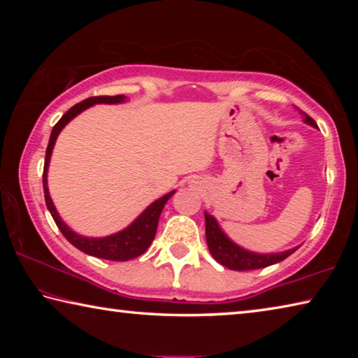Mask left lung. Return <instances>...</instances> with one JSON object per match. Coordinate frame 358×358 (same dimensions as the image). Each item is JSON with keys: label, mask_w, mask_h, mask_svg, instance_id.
Instances as JSON below:
<instances>
[{"label": "left lung", "mask_w": 358, "mask_h": 358, "mask_svg": "<svg viewBox=\"0 0 358 358\" xmlns=\"http://www.w3.org/2000/svg\"><path fill=\"white\" fill-rule=\"evenodd\" d=\"M300 110V108H296ZM303 121L306 124L313 126V128H317L316 121H314L310 115L301 112ZM205 237H207V245L211 252V256L215 257L216 262L221 265L227 266L229 270H237V271H245V270H257V268H265V266L273 265L281 262L290 254L299 250V246L292 248V250L282 251V252H271V254H259L248 251L245 248L238 246L234 243L226 234L222 232L220 224L215 220L213 216L205 211Z\"/></svg>", "instance_id": "8db88e82"}]
</instances>
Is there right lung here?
<instances>
[{
    "mask_svg": "<svg viewBox=\"0 0 358 358\" xmlns=\"http://www.w3.org/2000/svg\"><path fill=\"white\" fill-rule=\"evenodd\" d=\"M124 101H126L124 94L94 96V98H88L82 102H78V104H76L74 107H71L69 110L66 112L62 118H59L58 123L53 126L50 141H48L47 151H45L44 175H42L45 205H47L48 211H50L53 221H55L58 229L62 230V234L64 235L66 240H68L71 245H74L77 250H80L82 252L88 254V256L115 260V262H124V260H131L134 257H138L141 254H143L148 250L151 241L155 240L161 211H162V208H164V205L167 203L169 199L173 196L175 191H171L169 194H166V196H162L161 199H157V201L148 205V207L142 211V215L138 216L134 222L129 224L126 229L120 230V232L108 235V237H101V238L83 237V235H78L74 232V230H71L68 226H66V222L62 220V217H59L55 205H53L52 199H50V194H48L47 171H48V162H50L53 147H55L57 137L72 118H76L78 113L85 110V108L92 107L94 104H121V102H124Z\"/></svg>",
    "mask_w": 358,
    "mask_h": 358,
    "instance_id": "add662e5",
    "label": "right lung"
}]
</instances>
